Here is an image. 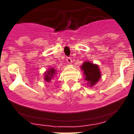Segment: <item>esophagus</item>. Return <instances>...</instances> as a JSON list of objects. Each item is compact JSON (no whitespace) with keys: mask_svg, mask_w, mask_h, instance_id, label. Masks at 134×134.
<instances>
[{"mask_svg":"<svg viewBox=\"0 0 134 134\" xmlns=\"http://www.w3.org/2000/svg\"><path fill=\"white\" fill-rule=\"evenodd\" d=\"M67 63H68V64H71V58H69V57L67 58Z\"/></svg>","mask_w":134,"mask_h":134,"instance_id":"1","label":"esophagus"}]
</instances>
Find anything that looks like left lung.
I'll return each mask as SVG.
<instances>
[{"mask_svg":"<svg viewBox=\"0 0 134 134\" xmlns=\"http://www.w3.org/2000/svg\"><path fill=\"white\" fill-rule=\"evenodd\" d=\"M81 69L83 71L85 80L87 81V85L90 88L97 83L102 76L99 66L90 61L84 62L81 66Z\"/></svg>","mask_w":134,"mask_h":134,"instance_id":"8db88e82","label":"left lung"}]
</instances>
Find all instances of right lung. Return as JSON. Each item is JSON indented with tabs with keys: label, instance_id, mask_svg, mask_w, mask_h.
<instances>
[{
	"label": "right lung",
	"instance_id": "1",
	"mask_svg": "<svg viewBox=\"0 0 134 134\" xmlns=\"http://www.w3.org/2000/svg\"><path fill=\"white\" fill-rule=\"evenodd\" d=\"M57 70L54 69L53 67L48 68L47 70L44 72V81L46 82H51V81L54 78V76L56 75Z\"/></svg>",
	"mask_w": 134,
	"mask_h": 134
}]
</instances>
